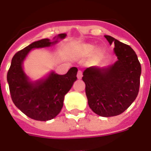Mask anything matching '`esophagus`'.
Here are the masks:
<instances>
[{"instance_id": "obj_1", "label": "esophagus", "mask_w": 151, "mask_h": 151, "mask_svg": "<svg viewBox=\"0 0 151 151\" xmlns=\"http://www.w3.org/2000/svg\"><path fill=\"white\" fill-rule=\"evenodd\" d=\"M77 76H78V79H81V78H82V76H83V75H82V72L81 71V70H78V75H77Z\"/></svg>"}]
</instances>
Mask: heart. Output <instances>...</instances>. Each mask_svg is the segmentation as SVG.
Here are the masks:
<instances>
[{"label":"heart","mask_w":151,"mask_h":151,"mask_svg":"<svg viewBox=\"0 0 151 151\" xmlns=\"http://www.w3.org/2000/svg\"><path fill=\"white\" fill-rule=\"evenodd\" d=\"M94 46L92 45H90V44H86V45H83V46L81 47V52L84 54H88V53H90L94 50ZM100 52H102V50H100Z\"/></svg>","instance_id":"heart-1"}]
</instances>
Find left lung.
I'll list each match as a JSON object with an SVG mask.
<instances>
[{"instance_id": "obj_1", "label": "left lung", "mask_w": 151, "mask_h": 151, "mask_svg": "<svg viewBox=\"0 0 151 151\" xmlns=\"http://www.w3.org/2000/svg\"><path fill=\"white\" fill-rule=\"evenodd\" d=\"M118 60L107 69L87 68L82 80L89 107L103 117L118 116L127 110L137 97L141 66L134 50L109 35H105Z\"/></svg>"}]
</instances>
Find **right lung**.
I'll return each instance as SVG.
<instances>
[{
  "label": "right lung",
  "mask_w": 151,
  "mask_h": 151,
  "mask_svg": "<svg viewBox=\"0 0 151 151\" xmlns=\"http://www.w3.org/2000/svg\"><path fill=\"white\" fill-rule=\"evenodd\" d=\"M66 34H60L63 39ZM56 42L48 39L34 42L14 54L7 74L11 97L18 109L28 117L39 121H47L55 118L60 112L64 96L77 80L78 68L71 67L64 75L52 72L46 80L35 84L29 79L22 69V62L33 48L50 46Z\"/></svg>",
  "instance_id": "add662e5"
}]
</instances>
